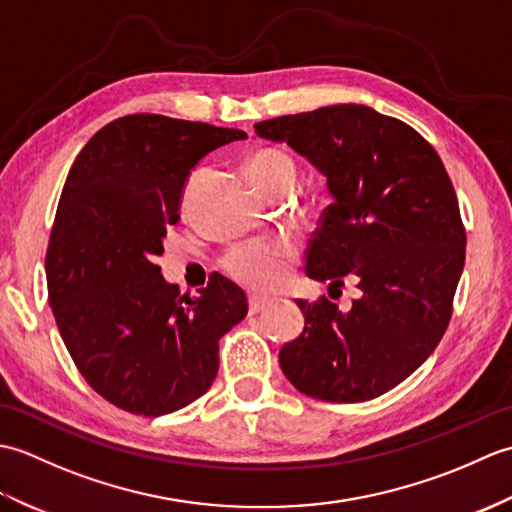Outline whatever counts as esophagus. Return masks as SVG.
<instances>
[{"label": "esophagus", "mask_w": 512, "mask_h": 512, "mask_svg": "<svg viewBox=\"0 0 512 512\" xmlns=\"http://www.w3.org/2000/svg\"><path fill=\"white\" fill-rule=\"evenodd\" d=\"M268 306H270V299L268 297H259V295H250L248 297V310H250V314L262 312Z\"/></svg>", "instance_id": "1"}]
</instances>
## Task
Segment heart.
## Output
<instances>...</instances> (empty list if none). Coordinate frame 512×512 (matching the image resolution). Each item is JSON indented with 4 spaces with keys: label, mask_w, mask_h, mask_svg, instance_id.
<instances>
[{
    "label": "heart",
    "mask_w": 512,
    "mask_h": 512,
    "mask_svg": "<svg viewBox=\"0 0 512 512\" xmlns=\"http://www.w3.org/2000/svg\"><path fill=\"white\" fill-rule=\"evenodd\" d=\"M250 178L264 193L290 187L295 182L297 169L295 162L286 151L275 147H259L248 156ZM297 255V246L288 237L266 239V242H253L233 248L224 257V273L248 288L268 290L279 284L284 275V266Z\"/></svg>",
    "instance_id": "1"
}]
</instances>
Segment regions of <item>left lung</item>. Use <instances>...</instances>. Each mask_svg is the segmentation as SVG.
Listing matches in <instances>:
<instances>
[{"label": "left lung", "instance_id": "1", "mask_svg": "<svg viewBox=\"0 0 512 512\" xmlns=\"http://www.w3.org/2000/svg\"><path fill=\"white\" fill-rule=\"evenodd\" d=\"M325 178L332 204L310 239L306 275L361 297L350 312L297 299L306 325L279 352L301 394L363 402L427 361L447 330L464 268L466 233L440 156L407 123L343 103L255 125Z\"/></svg>", "mask_w": 512, "mask_h": 512}]
</instances>
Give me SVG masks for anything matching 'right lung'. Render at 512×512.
Returning <instances> with one entry per match:
<instances>
[{
	"label": "right lung",
	"instance_id": "1",
	"mask_svg": "<svg viewBox=\"0 0 512 512\" xmlns=\"http://www.w3.org/2000/svg\"><path fill=\"white\" fill-rule=\"evenodd\" d=\"M239 129L132 114L99 129L63 184L46 253L48 299L88 385L118 409L165 416L213 385L217 341L246 317L244 290L213 275L180 297L156 259L191 169Z\"/></svg>",
	"mask_w": 512,
	"mask_h": 512
}]
</instances>
